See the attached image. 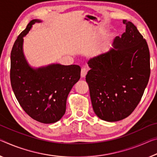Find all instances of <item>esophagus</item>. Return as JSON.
Returning a JSON list of instances; mask_svg holds the SVG:
<instances>
[{
	"mask_svg": "<svg viewBox=\"0 0 157 157\" xmlns=\"http://www.w3.org/2000/svg\"><path fill=\"white\" fill-rule=\"evenodd\" d=\"M86 74H87V70H86V68H82V70H81V77L82 78H85Z\"/></svg>",
	"mask_w": 157,
	"mask_h": 157,
	"instance_id": "obj_1",
	"label": "esophagus"
}]
</instances>
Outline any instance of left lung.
<instances>
[{
  "mask_svg": "<svg viewBox=\"0 0 157 157\" xmlns=\"http://www.w3.org/2000/svg\"><path fill=\"white\" fill-rule=\"evenodd\" d=\"M126 31L113 48L88 62V83L94 111L107 121L127 117L140 101L150 75L147 43L132 22L123 20Z\"/></svg>",
  "mask_w": 157,
  "mask_h": 157,
  "instance_id": "1",
  "label": "left lung"
}]
</instances>
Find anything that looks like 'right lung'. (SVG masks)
Wrapping results in <instances>:
<instances>
[{
	"instance_id": "obj_1",
	"label": "right lung",
	"mask_w": 157,
	"mask_h": 157,
	"mask_svg": "<svg viewBox=\"0 0 157 157\" xmlns=\"http://www.w3.org/2000/svg\"><path fill=\"white\" fill-rule=\"evenodd\" d=\"M40 21H30L14 42L10 56V81L23 110L39 122L52 124L65 114L67 98L80 78L81 68L78 65L58 63L38 68L30 66L23 52V38L35 23Z\"/></svg>"
}]
</instances>
